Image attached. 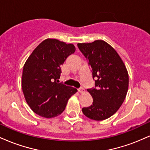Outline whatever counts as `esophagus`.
Here are the masks:
<instances>
[{
	"label": "esophagus",
	"instance_id": "esophagus-1",
	"mask_svg": "<svg viewBox=\"0 0 150 150\" xmlns=\"http://www.w3.org/2000/svg\"><path fill=\"white\" fill-rule=\"evenodd\" d=\"M78 92H80V93H83V92H85V89H84L83 88L78 89Z\"/></svg>",
	"mask_w": 150,
	"mask_h": 150
}]
</instances>
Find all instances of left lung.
Listing matches in <instances>:
<instances>
[{"label":"left lung","instance_id":"1","mask_svg":"<svg viewBox=\"0 0 150 150\" xmlns=\"http://www.w3.org/2000/svg\"><path fill=\"white\" fill-rule=\"evenodd\" d=\"M77 46L88 60L96 87L87 89L93 103L82 108V112L94 120L107 119L125 100L129 84L128 70L116 50L104 40L78 43Z\"/></svg>","mask_w":150,"mask_h":150}]
</instances>
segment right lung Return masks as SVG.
<instances>
[{"instance_id": "obj_1", "label": "right lung", "mask_w": 150, "mask_h": 150, "mask_svg": "<svg viewBox=\"0 0 150 150\" xmlns=\"http://www.w3.org/2000/svg\"><path fill=\"white\" fill-rule=\"evenodd\" d=\"M75 51L73 44L46 39L26 61L22 70V89L31 109L39 116L54 118L65 110L68 99L77 89L58 83L61 66Z\"/></svg>"}]
</instances>
